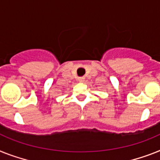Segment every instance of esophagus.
Returning a JSON list of instances; mask_svg holds the SVG:
<instances>
[{
	"instance_id": "esophagus-1",
	"label": "esophagus",
	"mask_w": 160,
	"mask_h": 160,
	"mask_svg": "<svg viewBox=\"0 0 160 160\" xmlns=\"http://www.w3.org/2000/svg\"><path fill=\"white\" fill-rule=\"evenodd\" d=\"M84 80H85V78L83 77L82 78H78V82H84Z\"/></svg>"
}]
</instances>
